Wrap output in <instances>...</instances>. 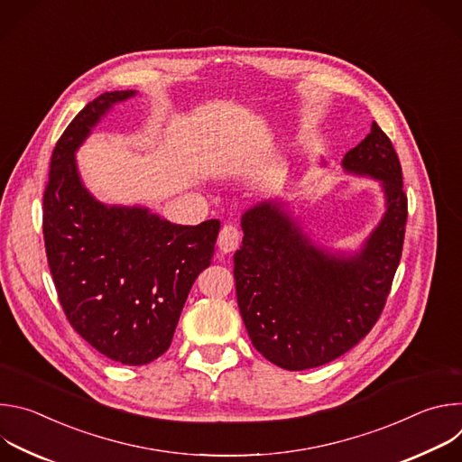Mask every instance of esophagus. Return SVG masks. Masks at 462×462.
<instances>
[{
    "mask_svg": "<svg viewBox=\"0 0 462 462\" xmlns=\"http://www.w3.org/2000/svg\"><path fill=\"white\" fill-rule=\"evenodd\" d=\"M239 241H241V234H239L236 225H225L221 228L219 239H217V245H219L221 252H225V254L234 252L239 246Z\"/></svg>",
    "mask_w": 462,
    "mask_h": 462,
    "instance_id": "1",
    "label": "esophagus"
}]
</instances>
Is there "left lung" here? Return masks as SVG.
Here are the masks:
<instances>
[{
  "label": "left lung",
  "mask_w": 462,
  "mask_h": 462,
  "mask_svg": "<svg viewBox=\"0 0 462 462\" xmlns=\"http://www.w3.org/2000/svg\"><path fill=\"white\" fill-rule=\"evenodd\" d=\"M342 166L382 180L385 193V214L358 254L316 246L274 201L241 217L245 236L234 254L239 312L252 346L287 371L333 362L365 338L401 263L408 197L399 155L376 122Z\"/></svg>",
  "instance_id": "left-lung-1"
}]
</instances>
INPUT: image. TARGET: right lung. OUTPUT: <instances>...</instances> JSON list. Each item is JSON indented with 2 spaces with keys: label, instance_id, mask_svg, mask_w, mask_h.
Segmentation results:
<instances>
[{
  "label": "right lung",
  "instance_id": "right-lung-1",
  "mask_svg": "<svg viewBox=\"0 0 462 462\" xmlns=\"http://www.w3.org/2000/svg\"><path fill=\"white\" fill-rule=\"evenodd\" d=\"M134 95L104 93L65 127L43 191V239L71 327L104 356L144 365L168 351L221 223L173 225L148 208L106 207L84 188L75 152L113 104Z\"/></svg>",
  "mask_w": 462,
  "mask_h": 462
}]
</instances>
